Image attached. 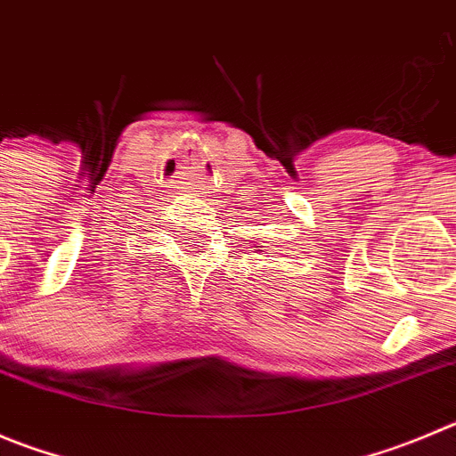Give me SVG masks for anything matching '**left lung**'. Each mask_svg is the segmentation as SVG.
<instances>
[{"label": "left lung", "instance_id": "8db88e82", "mask_svg": "<svg viewBox=\"0 0 456 456\" xmlns=\"http://www.w3.org/2000/svg\"><path fill=\"white\" fill-rule=\"evenodd\" d=\"M258 252H261V249H258Z\"/></svg>", "mask_w": 456, "mask_h": 456}]
</instances>
